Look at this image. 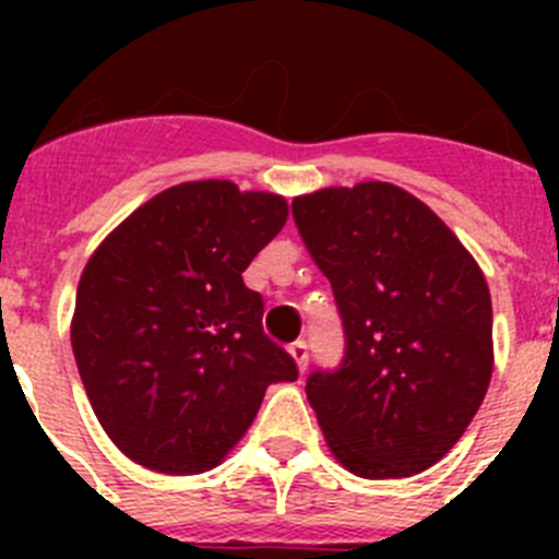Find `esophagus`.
<instances>
[{
	"instance_id": "obj_1",
	"label": "esophagus",
	"mask_w": 559,
	"mask_h": 559,
	"mask_svg": "<svg viewBox=\"0 0 559 559\" xmlns=\"http://www.w3.org/2000/svg\"><path fill=\"white\" fill-rule=\"evenodd\" d=\"M288 353L290 358L296 360L299 372H305V369H308V344H305V341H294V344L288 347Z\"/></svg>"
}]
</instances>
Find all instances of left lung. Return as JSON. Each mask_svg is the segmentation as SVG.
I'll return each instance as SVG.
<instances>
[{
    "instance_id": "8db88e82",
    "label": "left lung",
    "mask_w": 559,
    "mask_h": 559,
    "mask_svg": "<svg viewBox=\"0 0 559 559\" xmlns=\"http://www.w3.org/2000/svg\"><path fill=\"white\" fill-rule=\"evenodd\" d=\"M290 210L344 328L341 364L305 386L330 451L364 478L428 471L490 386L481 269L423 201L386 181L328 187Z\"/></svg>"
}]
</instances>
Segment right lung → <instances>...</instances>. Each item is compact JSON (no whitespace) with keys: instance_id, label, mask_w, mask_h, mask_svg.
<instances>
[{"instance_id":"right-lung-1","label":"right lung","mask_w":559,"mask_h":559,"mask_svg":"<svg viewBox=\"0 0 559 559\" xmlns=\"http://www.w3.org/2000/svg\"><path fill=\"white\" fill-rule=\"evenodd\" d=\"M288 221L274 192L187 181L153 195L81 274L72 353L111 442L170 476L204 473L249 431L296 360L263 333L243 271Z\"/></svg>"}]
</instances>
